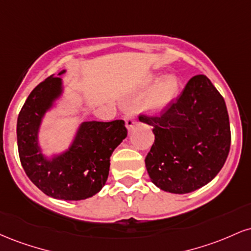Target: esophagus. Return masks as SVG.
<instances>
[{"instance_id": "obj_1", "label": "esophagus", "mask_w": 251, "mask_h": 251, "mask_svg": "<svg viewBox=\"0 0 251 251\" xmlns=\"http://www.w3.org/2000/svg\"><path fill=\"white\" fill-rule=\"evenodd\" d=\"M125 123H126V127H127L128 131H131L133 128V126L135 125V111L134 108H131L128 111V113L125 116Z\"/></svg>"}]
</instances>
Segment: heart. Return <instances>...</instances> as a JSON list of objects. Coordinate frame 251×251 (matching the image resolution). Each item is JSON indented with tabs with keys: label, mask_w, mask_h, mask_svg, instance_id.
Listing matches in <instances>:
<instances>
[{
	"label": "heart",
	"mask_w": 251,
	"mask_h": 251,
	"mask_svg": "<svg viewBox=\"0 0 251 251\" xmlns=\"http://www.w3.org/2000/svg\"><path fill=\"white\" fill-rule=\"evenodd\" d=\"M155 81V77H151L150 82ZM179 94V80L175 75H168L163 77L153 89L150 92L144 102V109L150 114H162L165 112Z\"/></svg>",
	"instance_id": "heart-1"
}]
</instances>
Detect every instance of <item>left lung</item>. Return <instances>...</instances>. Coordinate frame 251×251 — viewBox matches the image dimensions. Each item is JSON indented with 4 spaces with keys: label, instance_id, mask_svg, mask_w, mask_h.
I'll return each mask as SVG.
<instances>
[{
    "label": "left lung",
    "instance_id": "left-lung-1",
    "mask_svg": "<svg viewBox=\"0 0 251 251\" xmlns=\"http://www.w3.org/2000/svg\"><path fill=\"white\" fill-rule=\"evenodd\" d=\"M142 119L153 127L154 143L145 165L157 188L189 194L223 168L231 143L229 116L223 97L205 75L190 79L162 116Z\"/></svg>",
    "mask_w": 251,
    "mask_h": 251
}]
</instances>
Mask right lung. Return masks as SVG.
<instances>
[{"instance_id": "right-lung-1", "label": "right lung", "mask_w": 251, "mask_h": 251, "mask_svg": "<svg viewBox=\"0 0 251 251\" xmlns=\"http://www.w3.org/2000/svg\"><path fill=\"white\" fill-rule=\"evenodd\" d=\"M66 70L57 75H62ZM65 86L51 75L36 86L17 118V148L25 175L43 194L55 200L81 201L97 195L108 178L109 158L127 137L124 120L82 122L67 149L47 155L39 134L48 112L57 107Z\"/></svg>"}]
</instances>
